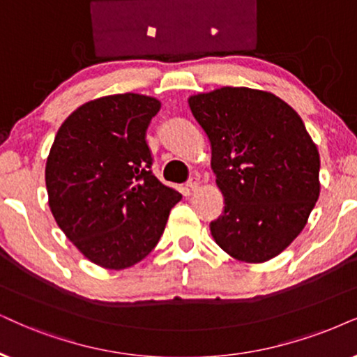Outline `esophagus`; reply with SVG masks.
<instances>
[{"label": "esophagus", "mask_w": 357, "mask_h": 357, "mask_svg": "<svg viewBox=\"0 0 357 357\" xmlns=\"http://www.w3.org/2000/svg\"><path fill=\"white\" fill-rule=\"evenodd\" d=\"M199 184H201V181H199V178H191L188 181V188L191 189L192 192H196L197 189H199Z\"/></svg>", "instance_id": "34e87169"}]
</instances>
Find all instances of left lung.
<instances>
[{
    "label": "left lung",
    "instance_id": "left-lung-1",
    "mask_svg": "<svg viewBox=\"0 0 357 357\" xmlns=\"http://www.w3.org/2000/svg\"><path fill=\"white\" fill-rule=\"evenodd\" d=\"M188 102L211 142L225 202L212 237L241 261L273 259L300 236L319 197V153L303 120L273 93L247 87Z\"/></svg>",
    "mask_w": 357,
    "mask_h": 357
}]
</instances>
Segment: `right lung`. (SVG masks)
<instances>
[{
  "instance_id": "right-lung-1",
  "label": "right lung",
  "mask_w": 357,
  "mask_h": 357,
  "mask_svg": "<svg viewBox=\"0 0 357 357\" xmlns=\"http://www.w3.org/2000/svg\"><path fill=\"white\" fill-rule=\"evenodd\" d=\"M160 107L139 93L90 100L67 116L49 151L54 219L103 268L123 270L145 259L183 197L151 173L146 128Z\"/></svg>"
}]
</instances>
